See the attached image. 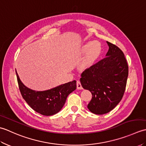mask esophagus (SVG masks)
Wrapping results in <instances>:
<instances>
[{"mask_svg": "<svg viewBox=\"0 0 146 146\" xmlns=\"http://www.w3.org/2000/svg\"><path fill=\"white\" fill-rule=\"evenodd\" d=\"M76 86H77V89L78 90H82L83 89V87L81 85V83H80L79 80H78V81L76 82Z\"/></svg>", "mask_w": 146, "mask_h": 146, "instance_id": "esophagus-1", "label": "esophagus"}]
</instances>
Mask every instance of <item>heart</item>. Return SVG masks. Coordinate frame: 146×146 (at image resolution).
I'll return each mask as SVG.
<instances>
[{"label": "heart", "mask_w": 146, "mask_h": 146, "mask_svg": "<svg viewBox=\"0 0 146 146\" xmlns=\"http://www.w3.org/2000/svg\"><path fill=\"white\" fill-rule=\"evenodd\" d=\"M102 51L101 43L98 41H88L85 43L82 47V52L86 53V64H91L100 56Z\"/></svg>", "instance_id": "obj_1"}]
</instances>
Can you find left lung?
I'll return each mask as SVG.
<instances>
[{
  "mask_svg": "<svg viewBox=\"0 0 146 146\" xmlns=\"http://www.w3.org/2000/svg\"><path fill=\"white\" fill-rule=\"evenodd\" d=\"M107 43L109 49L105 58L86 69L80 78L82 87L92 94L87 107L97 115L109 112L119 104L124 94L129 73L122 50Z\"/></svg>",
  "mask_w": 146,
  "mask_h": 146,
  "instance_id": "8db88e82",
  "label": "left lung"
}]
</instances>
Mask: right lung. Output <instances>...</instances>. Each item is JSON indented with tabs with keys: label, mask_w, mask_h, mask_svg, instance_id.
Returning <instances> with one entry per match:
<instances>
[{
	"label": "right lung",
	"mask_w": 146,
	"mask_h": 146,
	"mask_svg": "<svg viewBox=\"0 0 146 146\" xmlns=\"http://www.w3.org/2000/svg\"><path fill=\"white\" fill-rule=\"evenodd\" d=\"M15 72L23 98L31 108L43 115L50 116L59 112L64 106L68 95L76 88V81L73 80L47 90H33L23 84L16 70Z\"/></svg>",
	"instance_id": "right-lung-1"
}]
</instances>
